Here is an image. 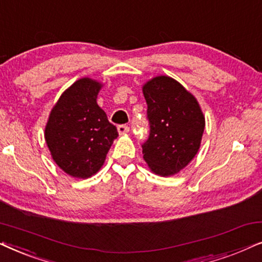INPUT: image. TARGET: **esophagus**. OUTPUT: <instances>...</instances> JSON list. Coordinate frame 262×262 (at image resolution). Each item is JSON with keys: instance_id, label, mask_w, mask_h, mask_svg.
Listing matches in <instances>:
<instances>
[{"instance_id": "1", "label": "esophagus", "mask_w": 262, "mask_h": 262, "mask_svg": "<svg viewBox=\"0 0 262 262\" xmlns=\"http://www.w3.org/2000/svg\"><path fill=\"white\" fill-rule=\"evenodd\" d=\"M117 130H118V134H119L120 136H123V135L128 134L130 128H128V126H126V125H119Z\"/></svg>"}]
</instances>
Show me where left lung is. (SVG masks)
I'll return each mask as SVG.
<instances>
[{
  "mask_svg": "<svg viewBox=\"0 0 262 262\" xmlns=\"http://www.w3.org/2000/svg\"><path fill=\"white\" fill-rule=\"evenodd\" d=\"M142 92L150 123L149 139L142 145L143 159L154 174L171 177L199 151L205 116L195 96L167 75L150 78Z\"/></svg>",
  "mask_w": 262,
  "mask_h": 262,
  "instance_id": "left-lung-1",
  "label": "left lung"
}]
</instances>
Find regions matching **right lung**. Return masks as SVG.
<instances>
[{
    "instance_id": "1",
    "label": "right lung",
    "mask_w": 262,
    "mask_h": 262,
    "mask_svg": "<svg viewBox=\"0 0 262 262\" xmlns=\"http://www.w3.org/2000/svg\"><path fill=\"white\" fill-rule=\"evenodd\" d=\"M102 87V82L88 76L75 81L46 121L44 137L52 160L73 178L88 179L98 173L118 137L116 126L96 101Z\"/></svg>"
}]
</instances>
